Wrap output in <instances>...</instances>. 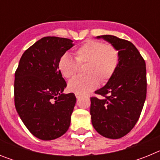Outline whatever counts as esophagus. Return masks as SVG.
I'll use <instances>...</instances> for the list:
<instances>
[{"label": "esophagus", "mask_w": 160, "mask_h": 160, "mask_svg": "<svg viewBox=\"0 0 160 160\" xmlns=\"http://www.w3.org/2000/svg\"><path fill=\"white\" fill-rule=\"evenodd\" d=\"M75 96L76 98H77V99H79V98H81V95H80V94H75Z\"/></svg>", "instance_id": "obj_1"}]
</instances>
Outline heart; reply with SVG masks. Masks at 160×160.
Masks as SVG:
<instances>
[{
    "instance_id": "heart-1",
    "label": "heart",
    "mask_w": 160,
    "mask_h": 160,
    "mask_svg": "<svg viewBox=\"0 0 160 160\" xmlns=\"http://www.w3.org/2000/svg\"><path fill=\"white\" fill-rule=\"evenodd\" d=\"M75 59L63 54L58 61V70L66 78L76 74L78 66L86 64L84 77H75L68 83V89L76 94H85L98 87V80L105 83L111 78L119 63V53L111 44L95 40L85 42L74 52Z\"/></svg>"
}]
</instances>
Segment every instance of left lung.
<instances>
[{
    "mask_svg": "<svg viewBox=\"0 0 160 160\" xmlns=\"http://www.w3.org/2000/svg\"><path fill=\"white\" fill-rule=\"evenodd\" d=\"M117 48L119 63L106 86L95 91L102 98H90L94 129L108 138H119L132 130L147 96L146 63L131 42L112 35L98 36Z\"/></svg>",
    "mask_w": 160,
    "mask_h": 160,
    "instance_id": "8db88e82",
    "label": "left lung"
}]
</instances>
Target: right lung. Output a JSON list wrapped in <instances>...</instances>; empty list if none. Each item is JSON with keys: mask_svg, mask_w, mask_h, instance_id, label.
Wrapping results in <instances>:
<instances>
[{"mask_svg": "<svg viewBox=\"0 0 160 160\" xmlns=\"http://www.w3.org/2000/svg\"><path fill=\"white\" fill-rule=\"evenodd\" d=\"M73 41L45 37L26 49L15 72L14 102L20 118L37 138L52 140L67 131L76 103L74 94H63L66 82L58 61Z\"/></svg>", "mask_w": 160, "mask_h": 160, "instance_id": "add662e5", "label": "right lung"}]
</instances>
